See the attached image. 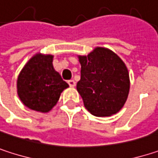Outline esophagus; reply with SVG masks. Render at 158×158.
<instances>
[{
	"label": "esophagus",
	"instance_id": "34e87169",
	"mask_svg": "<svg viewBox=\"0 0 158 158\" xmlns=\"http://www.w3.org/2000/svg\"><path fill=\"white\" fill-rule=\"evenodd\" d=\"M68 83H69V85L70 87H75V86H76V81H75L74 79H70V80H69V81H68Z\"/></svg>",
	"mask_w": 158,
	"mask_h": 158
}]
</instances>
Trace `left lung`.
<instances>
[{"label":"left lung","mask_w":158,"mask_h":158,"mask_svg":"<svg viewBox=\"0 0 158 158\" xmlns=\"http://www.w3.org/2000/svg\"><path fill=\"white\" fill-rule=\"evenodd\" d=\"M81 65L77 90L92 115L110 116L128 98L130 78L124 62L113 51L97 47L88 56H78Z\"/></svg>","instance_id":"obj_1"}]
</instances>
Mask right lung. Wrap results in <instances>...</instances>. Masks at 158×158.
Listing matches in <instances>:
<instances>
[{"label": "right lung", "instance_id": "right-lung-1", "mask_svg": "<svg viewBox=\"0 0 158 158\" xmlns=\"http://www.w3.org/2000/svg\"><path fill=\"white\" fill-rule=\"evenodd\" d=\"M53 55L37 53L22 69L17 78V94L29 109L48 112L69 88L53 67Z\"/></svg>", "mask_w": 158, "mask_h": 158}]
</instances>
